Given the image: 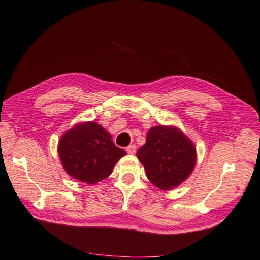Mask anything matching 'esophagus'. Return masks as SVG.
Masks as SVG:
<instances>
[{
    "mask_svg": "<svg viewBox=\"0 0 260 260\" xmlns=\"http://www.w3.org/2000/svg\"><path fill=\"white\" fill-rule=\"evenodd\" d=\"M136 150H137V148H136V145H135V144L129 145V146H127V148L125 149V151L128 154H135V153H136Z\"/></svg>",
    "mask_w": 260,
    "mask_h": 260,
    "instance_id": "1",
    "label": "esophagus"
}]
</instances>
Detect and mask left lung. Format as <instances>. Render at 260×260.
Here are the masks:
<instances>
[{"instance_id": "left-lung-1", "label": "left lung", "mask_w": 260, "mask_h": 260, "mask_svg": "<svg viewBox=\"0 0 260 260\" xmlns=\"http://www.w3.org/2000/svg\"><path fill=\"white\" fill-rule=\"evenodd\" d=\"M146 177L162 190L172 189L191 174L196 166V148L185 135L173 126L152 127L146 142L137 152Z\"/></svg>"}]
</instances>
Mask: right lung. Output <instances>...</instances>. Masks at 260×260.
<instances>
[{"label":"right lung","mask_w":260,"mask_h":260,"mask_svg":"<svg viewBox=\"0 0 260 260\" xmlns=\"http://www.w3.org/2000/svg\"><path fill=\"white\" fill-rule=\"evenodd\" d=\"M58 154L68 174L86 184H95L111 174L126 152L116 146L102 126L87 122L66 132L58 143Z\"/></svg>","instance_id":"1"}]
</instances>
